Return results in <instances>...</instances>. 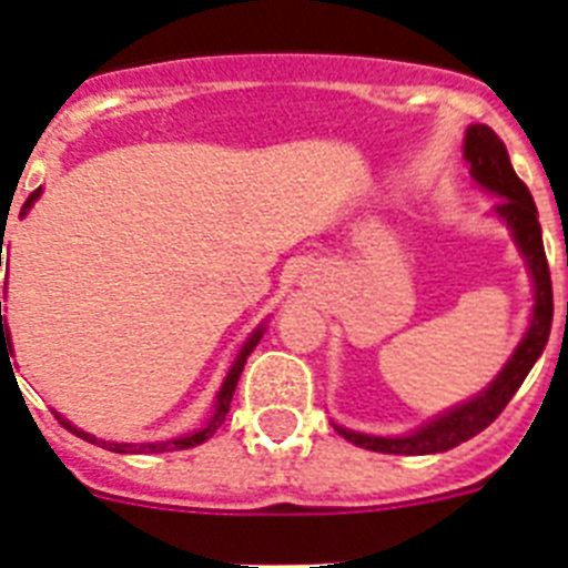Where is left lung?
I'll list each match as a JSON object with an SVG mask.
<instances>
[{
	"label": "left lung",
	"instance_id": "8db88e82",
	"mask_svg": "<svg viewBox=\"0 0 568 568\" xmlns=\"http://www.w3.org/2000/svg\"><path fill=\"white\" fill-rule=\"evenodd\" d=\"M464 159L469 162L471 179L484 184L491 193L504 195L495 207V213L504 219L511 227V235L518 241L520 253L526 255L529 264L531 281H535V315H531V327L524 335L520 346L515 349L509 364L504 366V373L491 381L489 389L478 395V398L466 400L464 406L453 409V413L440 415L438 420L426 424L424 429L404 438H375V435H361L344 426H335V433L346 438L355 446H366L373 453L386 455H433L446 453L453 446L464 444V440L475 438L484 433L491 420L498 418L511 400V395L518 393L529 369L535 366L538 355L544 353L546 341H549L551 329V275H549V261L544 253V239H540V222H538V207L531 199L529 187L518 179V173L511 170L509 153L506 144L500 142V135L486 124H471L466 130L464 142ZM568 313V301H566Z\"/></svg>",
	"mask_w": 568,
	"mask_h": 568
}]
</instances>
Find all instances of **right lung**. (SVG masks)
Returning a JSON list of instances; mask_svg holds the SVG:
<instances>
[{
  "mask_svg": "<svg viewBox=\"0 0 568 568\" xmlns=\"http://www.w3.org/2000/svg\"><path fill=\"white\" fill-rule=\"evenodd\" d=\"M39 193H42V187L33 190V193L28 195V202H24L22 213H24V210L30 207V204L37 202ZM0 261H2V247H0ZM261 335H264V333H261V329H255V333L250 335V338H247V344L241 346L239 358H235V364L230 366L227 378H224L222 389H219V398H215V413H213V418H210V424H207V426H202V429H199V433L184 435V438H175V440H162V444H110V440H99V438H93V435L82 433V429H77V426L68 424V420L59 418V415H57L59 424H62L64 429H70V433H73V435H79V438L90 440V444L104 446V449H110V453H175V449H190V446L204 444V440H207V438H213L215 429H219V426L224 424V418H227V413H230V400H233L235 384H239V375H241V369H244V364H247V355L253 353L255 344H258V341H261ZM2 355H8V358H10L8 324H2V301H0V358H2Z\"/></svg>",
  "mask_w": 568,
  "mask_h": 568,
  "instance_id": "obj_1",
  "label": "right lung"
}]
</instances>
